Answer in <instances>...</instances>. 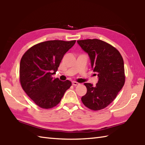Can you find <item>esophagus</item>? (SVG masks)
Masks as SVG:
<instances>
[{
  "instance_id": "1",
  "label": "esophagus",
  "mask_w": 145,
  "mask_h": 145,
  "mask_svg": "<svg viewBox=\"0 0 145 145\" xmlns=\"http://www.w3.org/2000/svg\"><path fill=\"white\" fill-rule=\"evenodd\" d=\"M72 85L74 86H79V85L80 84L79 83H78V82H75V81H73V82H72Z\"/></svg>"
}]
</instances>
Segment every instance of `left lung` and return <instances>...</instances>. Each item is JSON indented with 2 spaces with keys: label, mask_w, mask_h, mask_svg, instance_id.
Segmentation results:
<instances>
[{
  "label": "left lung",
  "mask_w": 145,
  "mask_h": 145,
  "mask_svg": "<svg viewBox=\"0 0 145 145\" xmlns=\"http://www.w3.org/2000/svg\"><path fill=\"white\" fill-rule=\"evenodd\" d=\"M77 42L89 55L91 68L98 77L95 86L90 83L84 84L87 91L81 100L91 110H100L115 99L124 85L123 58L117 49L103 40L93 39Z\"/></svg>",
  "instance_id": "obj_1"
}]
</instances>
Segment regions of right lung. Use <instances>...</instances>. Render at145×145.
Segmentation results:
<instances>
[{"label":"right lung","instance_id":"add662e5","mask_svg":"<svg viewBox=\"0 0 145 145\" xmlns=\"http://www.w3.org/2000/svg\"><path fill=\"white\" fill-rule=\"evenodd\" d=\"M75 43L76 40L45 41L33 46L23 55L20 65V83L26 93L39 107L56 106L71 86V81H61L52 75Z\"/></svg>","mask_w":145,"mask_h":145}]
</instances>
